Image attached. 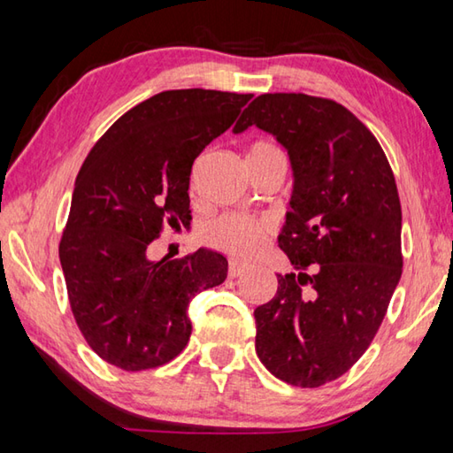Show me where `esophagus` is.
Listing matches in <instances>:
<instances>
[{"label": "esophagus", "instance_id": "obj_1", "mask_svg": "<svg viewBox=\"0 0 453 453\" xmlns=\"http://www.w3.org/2000/svg\"><path fill=\"white\" fill-rule=\"evenodd\" d=\"M245 272H248V265H245V264L229 262V270H227L229 278H240V275H243Z\"/></svg>", "mask_w": 453, "mask_h": 453}]
</instances>
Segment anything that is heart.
I'll return each mask as SVG.
<instances>
[{
	"label": "heart",
	"mask_w": 453,
	"mask_h": 453,
	"mask_svg": "<svg viewBox=\"0 0 453 453\" xmlns=\"http://www.w3.org/2000/svg\"><path fill=\"white\" fill-rule=\"evenodd\" d=\"M270 159H283V153L278 145L257 140L250 143L245 151V162H270ZM286 162V159H283ZM272 234V226L264 219H256L242 213H224L203 227V242L210 248L224 251L234 257H254L265 248L267 237Z\"/></svg>",
	"instance_id": "obj_1"
}]
</instances>
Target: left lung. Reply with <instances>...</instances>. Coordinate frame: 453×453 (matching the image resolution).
<instances>
[{
    "label": "left lung",
    "mask_w": 453,
    "mask_h": 453,
    "mask_svg": "<svg viewBox=\"0 0 453 453\" xmlns=\"http://www.w3.org/2000/svg\"><path fill=\"white\" fill-rule=\"evenodd\" d=\"M250 126L272 134L294 170L278 243L296 273L278 275L254 311L256 354L281 381L319 388L370 348L402 278L395 178L373 134L334 99L257 96L234 132Z\"/></svg>",
    "instance_id": "8db88e82"
}]
</instances>
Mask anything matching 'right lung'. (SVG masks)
<instances>
[{
	"label": "right lung",
	"mask_w": 453,
	"mask_h": 453,
	"mask_svg": "<svg viewBox=\"0 0 453 453\" xmlns=\"http://www.w3.org/2000/svg\"><path fill=\"white\" fill-rule=\"evenodd\" d=\"M251 97L162 91L126 111L88 153L59 262L75 324L104 362L126 372L172 362L189 342L191 297L227 278L218 251L151 262L150 245L165 226H189L191 165Z\"/></svg>",
	"instance_id": "obj_1"
}]
</instances>
